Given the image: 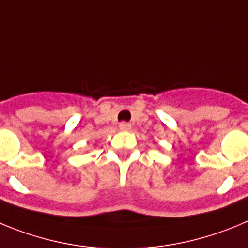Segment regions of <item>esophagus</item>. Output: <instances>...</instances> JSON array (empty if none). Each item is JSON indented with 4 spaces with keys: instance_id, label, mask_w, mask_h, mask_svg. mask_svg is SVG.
Instances as JSON below:
<instances>
[{
    "instance_id": "esophagus-1",
    "label": "esophagus",
    "mask_w": 248,
    "mask_h": 248,
    "mask_svg": "<svg viewBox=\"0 0 248 248\" xmlns=\"http://www.w3.org/2000/svg\"><path fill=\"white\" fill-rule=\"evenodd\" d=\"M120 129H121V131H129V129H131V124H127V122H121V124H120Z\"/></svg>"
}]
</instances>
